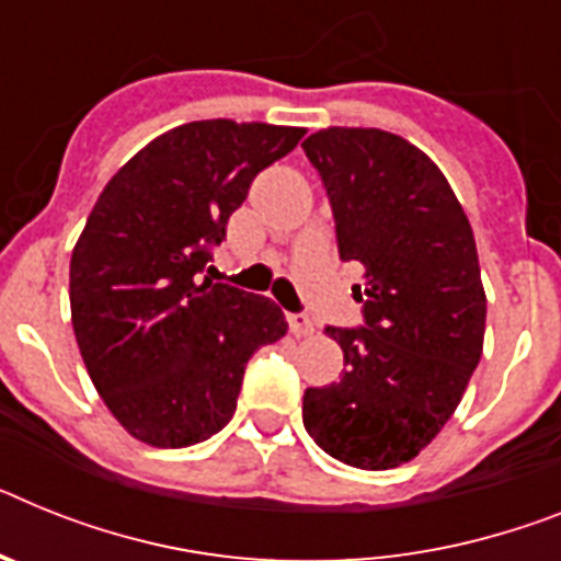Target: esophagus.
Returning <instances> with one entry per match:
<instances>
[{
  "mask_svg": "<svg viewBox=\"0 0 561 561\" xmlns=\"http://www.w3.org/2000/svg\"><path fill=\"white\" fill-rule=\"evenodd\" d=\"M288 324H290V333H294V336H313V331H317L313 319L305 317V313H290Z\"/></svg>",
  "mask_w": 561,
  "mask_h": 561,
  "instance_id": "34e87169",
  "label": "esophagus"
}]
</instances>
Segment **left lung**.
Returning a JSON list of instances; mask_svg holds the SVG:
<instances>
[{
	"mask_svg": "<svg viewBox=\"0 0 561 561\" xmlns=\"http://www.w3.org/2000/svg\"><path fill=\"white\" fill-rule=\"evenodd\" d=\"M336 219L339 256L362 265L365 328H328L345 374L302 399L305 431L362 470L411 462L454 416L484 342L477 242L445 173L379 128H324L302 142Z\"/></svg>",
	"mask_w": 561,
	"mask_h": 561,
	"instance_id": "8db88e82",
	"label": "left lung"
}]
</instances>
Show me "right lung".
Here are the masks:
<instances>
[{
    "instance_id": "right-lung-1",
    "label": "right lung",
    "mask_w": 561,
    "mask_h": 561,
    "mask_svg": "<svg viewBox=\"0 0 561 561\" xmlns=\"http://www.w3.org/2000/svg\"><path fill=\"white\" fill-rule=\"evenodd\" d=\"M302 136L265 122H187L99 193L70 256V322L93 388L134 439H210L237 411L248 359L288 333L267 296L202 271L253 176Z\"/></svg>"
}]
</instances>
